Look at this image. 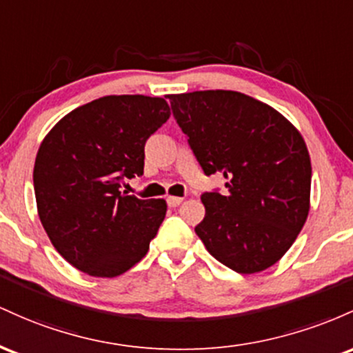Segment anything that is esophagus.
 I'll list each match as a JSON object with an SVG mask.
<instances>
[{
  "mask_svg": "<svg viewBox=\"0 0 353 353\" xmlns=\"http://www.w3.org/2000/svg\"><path fill=\"white\" fill-rule=\"evenodd\" d=\"M181 201H183V198H180V196H168V198H166V203H168V207H178Z\"/></svg>",
  "mask_w": 353,
  "mask_h": 353,
  "instance_id": "1",
  "label": "esophagus"
}]
</instances>
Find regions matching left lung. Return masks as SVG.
<instances>
[{
	"mask_svg": "<svg viewBox=\"0 0 353 353\" xmlns=\"http://www.w3.org/2000/svg\"><path fill=\"white\" fill-rule=\"evenodd\" d=\"M168 100L205 175L227 178V193L201 195L205 219L196 235L225 267L245 275L267 270L292 247L310 210L303 137L282 113L239 91Z\"/></svg>",
	"mask_w": 353,
	"mask_h": 353,
	"instance_id": "8db88e82",
	"label": "left lung"
}]
</instances>
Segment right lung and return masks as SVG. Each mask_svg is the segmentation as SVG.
<instances>
[{
	"instance_id": "1",
	"label": "right lung",
	"mask_w": 353,
	"mask_h": 353,
	"mask_svg": "<svg viewBox=\"0 0 353 353\" xmlns=\"http://www.w3.org/2000/svg\"><path fill=\"white\" fill-rule=\"evenodd\" d=\"M170 118L163 98L110 94L63 117L43 138L33 170L38 215L66 262L112 279L137 265L166 215V201L121 192L143 175L145 143Z\"/></svg>"
}]
</instances>
